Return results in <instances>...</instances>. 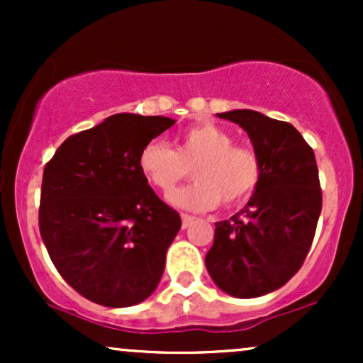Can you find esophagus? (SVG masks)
<instances>
[{"instance_id": "obj_1", "label": "esophagus", "mask_w": 363, "mask_h": 363, "mask_svg": "<svg viewBox=\"0 0 363 363\" xmlns=\"http://www.w3.org/2000/svg\"><path fill=\"white\" fill-rule=\"evenodd\" d=\"M181 218H182V228H187L191 223L194 222V216H191V215H184V213H182Z\"/></svg>"}]
</instances>
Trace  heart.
<instances>
[{"instance_id": "1", "label": "heart", "mask_w": 363, "mask_h": 363, "mask_svg": "<svg viewBox=\"0 0 363 363\" xmlns=\"http://www.w3.org/2000/svg\"><path fill=\"white\" fill-rule=\"evenodd\" d=\"M176 148L152 140L141 148L138 167L150 184L169 193L193 174L198 181L169 194L174 206L206 211L237 205L256 191L261 179L259 155L251 147L234 145V136L213 123H199L177 133Z\"/></svg>"}]
</instances>
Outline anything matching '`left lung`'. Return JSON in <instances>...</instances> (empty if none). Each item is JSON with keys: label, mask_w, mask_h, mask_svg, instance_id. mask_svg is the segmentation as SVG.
Listing matches in <instances>:
<instances>
[{"label": "left lung", "mask_w": 363, "mask_h": 363, "mask_svg": "<svg viewBox=\"0 0 363 363\" xmlns=\"http://www.w3.org/2000/svg\"><path fill=\"white\" fill-rule=\"evenodd\" d=\"M247 133L261 160V179L239 213L215 223L205 257L215 285L237 298L278 290L301 269L323 206L315 157L290 123L257 111L216 114Z\"/></svg>", "instance_id": "obj_1"}]
</instances>
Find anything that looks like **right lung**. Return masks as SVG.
I'll list each match as a JSON object with an SVG mask.
<instances>
[{"instance_id":"add662e5","label":"right lung","mask_w":363,"mask_h":363,"mask_svg":"<svg viewBox=\"0 0 363 363\" xmlns=\"http://www.w3.org/2000/svg\"><path fill=\"white\" fill-rule=\"evenodd\" d=\"M121 112L65 140L44 169L39 228L69 286L106 307L147 301L165 268L181 216L141 174V148L174 126Z\"/></svg>"}]
</instances>
